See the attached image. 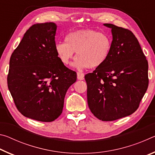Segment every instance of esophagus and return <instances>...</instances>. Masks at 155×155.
Returning a JSON list of instances; mask_svg holds the SVG:
<instances>
[{
    "label": "esophagus",
    "mask_w": 155,
    "mask_h": 155,
    "mask_svg": "<svg viewBox=\"0 0 155 155\" xmlns=\"http://www.w3.org/2000/svg\"><path fill=\"white\" fill-rule=\"evenodd\" d=\"M85 74L82 72H77V78L78 80H83Z\"/></svg>",
    "instance_id": "obj_1"
}]
</instances>
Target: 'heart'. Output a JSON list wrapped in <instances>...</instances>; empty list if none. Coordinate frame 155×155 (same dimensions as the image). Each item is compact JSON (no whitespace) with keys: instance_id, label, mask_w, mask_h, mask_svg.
Returning a JSON list of instances; mask_svg holds the SVG:
<instances>
[{"instance_id":"obj_1","label":"heart","mask_w":155,"mask_h":155,"mask_svg":"<svg viewBox=\"0 0 155 155\" xmlns=\"http://www.w3.org/2000/svg\"><path fill=\"white\" fill-rule=\"evenodd\" d=\"M110 37L91 29L78 30L65 37V42L55 44V51L64 65L69 64L77 52L74 65L78 68L92 69L101 66L108 59L111 50Z\"/></svg>"}]
</instances>
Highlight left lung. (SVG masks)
Returning <instances> with one entry per match:
<instances>
[{"instance_id": "left-lung-1", "label": "left lung", "mask_w": 155, "mask_h": 155, "mask_svg": "<svg viewBox=\"0 0 155 155\" xmlns=\"http://www.w3.org/2000/svg\"><path fill=\"white\" fill-rule=\"evenodd\" d=\"M111 28L112 46L104 64L85 74L87 103L102 121H114L134 113L148 87V64L140 43L127 28Z\"/></svg>"}]
</instances>
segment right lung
<instances>
[{
    "mask_svg": "<svg viewBox=\"0 0 155 155\" xmlns=\"http://www.w3.org/2000/svg\"><path fill=\"white\" fill-rule=\"evenodd\" d=\"M56 30L53 22L32 25L9 61L7 85L15 107L40 122H52L61 114L65 94L77 81V72L56 53Z\"/></svg>",
    "mask_w": 155,
    "mask_h": 155,
    "instance_id": "obj_1",
    "label": "right lung"
}]
</instances>
